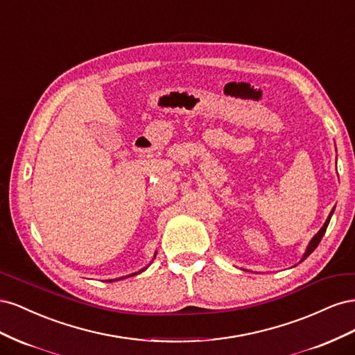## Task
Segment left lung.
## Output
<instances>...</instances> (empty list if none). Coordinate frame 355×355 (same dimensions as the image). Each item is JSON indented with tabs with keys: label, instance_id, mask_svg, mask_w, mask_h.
I'll return each mask as SVG.
<instances>
[{
	"label": "left lung",
	"instance_id": "8db88e82",
	"mask_svg": "<svg viewBox=\"0 0 355 355\" xmlns=\"http://www.w3.org/2000/svg\"><path fill=\"white\" fill-rule=\"evenodd\" d=\"M333 210H335V209H333ZM333 210L330 211L327 220H326V222H324V225H323V228H321V230L314 235V239L311 240V243H309V245H308V249H306V253H305V254H304V257H302V261H305L306 257L317 249V245L320 244L321 239H323V235H324V232H326V230H327V225H329V222H330V218H331V213H333Z\"/></svg>",
	"mask_w": 355,
	"mask_h": 355
}]
</instances>
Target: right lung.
Here are the masks:
<instances>
[{
  "instance_id": "obj_1",
  "label": "right lung",
  "mask_w": 355,
  "mask_h": 355,
  "mask_svg": "<svg viewBox=\"0 0 355 355\" xmlns=\"http://www.w3.org/2000/svg\"><path fill=\"white\" fill-rule=\"evenodd\" d=\"M142 271H144V270H141L139 272H142ZM132 275H136V272H135V274H132ZM118 280H120V278H118ZM110 282H112V280H110Z\"/></svg>"
}]
</instances>
